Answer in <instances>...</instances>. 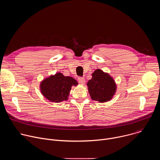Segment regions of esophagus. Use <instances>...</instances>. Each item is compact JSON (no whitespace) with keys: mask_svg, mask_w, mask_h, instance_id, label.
Wrapping results in <instances>:
<instances>
[{"mask_svg":"<svg viewBox=\"0 0 160 160\" xmlns=\"http://www.w3.org/2000/svg\"><path fill=\"white\" fill-rule=\"evenodd\" d=\"M78 82H79L81 85H84V84H85V80L84 78H83V77H79V78H78Z\"/></svg>","mask_w":160,"mask_h":160,"instance_id":"1","label":"esophagus"}]
</instances>
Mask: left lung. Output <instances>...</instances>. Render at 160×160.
Masks as SVG:
<instances>
[{
	"label": "left lung",
	"instance_id": "8db88e82",
	"mask_svg": "<svg viewBox=\"0 0 160 160\" xmlns=\"http://www.w3.org/2000/svg\"><path fill=\"white\" fill-rule=\"evenodd\" d=\"M87 85L91 99L99 102L111 100L117 88L114 78L101 69H97L92 73V78L88 81Z\"/></svg>",
	"mask_w": 160,
	"mask_h": 160
}]
</instances>
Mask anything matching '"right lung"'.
<instances>
[{"label":"right lung","instance_id":"1","mask_svg":"<svg viewBox=\"0 0 160 160\" xmlns=\"http://www.w3.org/2000/svg\"><path fill=\"white\" fill-rule=\"evenodd\" d=\"M78 83L72 77L64 76L60 72L45 78L40 83L42 96L52 102H61L68 99L72 86Z\"/></svg>","mask_w":160,"mask_h":160}]
</instances>
